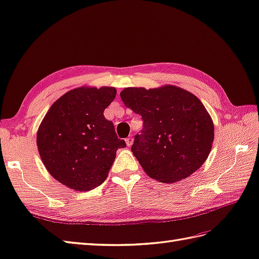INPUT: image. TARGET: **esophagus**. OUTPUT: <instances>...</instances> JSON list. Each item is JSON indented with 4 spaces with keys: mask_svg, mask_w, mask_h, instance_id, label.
I'll return each instance as SVG.
<instances>
[{
    "mask_svg": "<svg viewBox=\"0 0 259 259\" xmlns=\"http://www.w3.org/2000/svg\"><path fill=\"white\" fill-rule=\"evenodd\" d=\"M132 142H134V138H132L131 136H130V137H128V138H125V143H127V146H128V147H130V146H131Z\"/></svg>",
    "mask_w": 259,
    "mask_h": 259,
    "instance_id": "1",
    "label": "esophagus"
}]
</instances>
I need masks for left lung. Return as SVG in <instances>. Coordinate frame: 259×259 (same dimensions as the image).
Listing matches in <instances>:
<instances>
[{
    "instance_id": "8db88e82",
    "label": "left lung",
    "mask_w": 259,
    "mask_h": 259,
    "mask_svg": "<svg viewBox=\"0 0 259 259\" xmlns=\"http://www.w3.org/2000/svg\"><path fill=\"white\" fill-rule=\"evenodd\" d=\"M120 97L142 117L131 151L150 178L173 183L200 169L212 149L214 124L196 96L164 86L124 88Z\"/></svg>"
}]
</instances>
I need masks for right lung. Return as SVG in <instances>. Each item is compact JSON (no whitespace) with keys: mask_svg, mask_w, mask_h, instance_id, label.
Listing matches in <instances>:
<instances>
[{"mask_svg":"<svg viewBox=\"0 0 259 259\" xmlns=\"http://www.w3.org/2000/svg\"><path fill=\"white\" fill-rule=\"evenodd\" d=\"M116 94L112 87L73 89L47 111L37 131V148L58 182L76 191L105 182L117 150L127 146L104 116Z\"/></svg>","mask_w":259,"mask_h":259,"instance_id":"1","label":"right lung"}]
</instances>
